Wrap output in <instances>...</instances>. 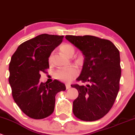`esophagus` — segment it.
Segmentation results:
<instances>
[{"instance_id": "obj_1", "label": "esophagus", "mask_w": 135, "mask_h": 135, "mask_svg": "<svg viewBox=\"0 0 135 135\" xmlns=\"http://www.w3.org/2000/svg\"><path fill=\"white\" fill-rule=\"evenodd\" d=\"M66 89H69L71 88V84H66Z\"/></svg>"}]
</instances>
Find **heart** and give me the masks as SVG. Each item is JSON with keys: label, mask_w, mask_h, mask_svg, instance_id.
Here are the masks:
<instances>
[{"label": "heart", "mask_w": 135, "mask_h": 135, "mask_svg": "<svg viewBox=\"0 0 135 135\" xmlns=\"http://www.w3.org/2000/svg\"><path fill=\"white\" fill-rule=\"evenodd\" d=\"M60 51L68 57H71L75 53V48L73 45L68 44L62 45L60 47ZM52 62V56L49 57V64ZM79 74V71L75 66H69L66 68H61L58 69L55 73V77L62 82L69 83L75 79Z\"/></svg>", "instance_id": "heart-1"}]
</instances>
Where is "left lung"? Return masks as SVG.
<instances>
[{"mask_svg": "<svg viewBox=\"0 0 135 135\" xmlns=\"http://www.w3.org/2000/svg\"><path fill=\"white\" fill-rule=\"evenodd\" d=\"M66 39L84 55L83 68L77 81L86 86L72 84L77 89L78 98L73 103L77 118L86 122L101 119L109 112L119 89L120 56L110 40L93 36H66Z\"/></svg>", "mask_w": 135, "mask_h": 135, "instance_id": "1", "label": "left lung"}]
</instances>
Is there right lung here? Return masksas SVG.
I'll return each instance as SVG.
<instances>
[{
	"instance_id": "1",
	"label": "right lung",
	"mask_w": 135,
	"mask_h": 135,
	"mask_svg": "<svg viewBox=\"0 0 135 135\" xmlns=\"http://www.w3.org/2000/svg\"><path fill=\"white\" fill-rule=\"evenodd\" d=\"M63 36L43 34L21 44L11 58L9 83L12 96L28 117L44 119L55 110V95L66 90L64 83L54 80L40 83V73L49 68V57L62 43Z\"/></svg>"
}]
</instances>
